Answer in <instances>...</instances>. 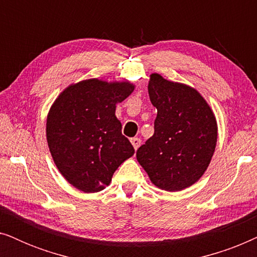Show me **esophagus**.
Segmentation results:
<instances>
[{
    "label": "esophagus",
    "instance_id": "1",
    "mask_svg": "<svg viewBox=\"0 0 257 257\" xmlns=\"http://www.w3.org/2000/svg\"><path fill=\"white\" fill-rule=\"evenodd\" d=\"M131 143L133 147H135V150L137 151L140 146V144H142V140H140V138H131Z\"/></svg>",
    "mask_w": 257,
    "mask_h": 257
}]
</instances>
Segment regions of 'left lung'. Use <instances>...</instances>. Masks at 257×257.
Wrapping results in <instances>:
<instances>
[{"label":"left lung","mask_w":257,"mask_h":257,"mask_svg":"<svg viewBox=\"0 0 257 257\" xmlns=\"http://www.w3.org/2000/svg\"><path fill=\"white\" fill-rule=\"evenodd\" d=\"M149 94L158 111L154 135L139 147L137 159L158 187L181 191L208 167L217 139L215 117L198 91L158 73L151 76Z\"/></svg>","instance_id":"1"}]
</instances>
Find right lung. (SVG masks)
<instances>
[{"mask_svg": "<svg viewBox=\"0 0 257 257\" xmlns=\"http://www.w3.org/2000/svg\"><path fill=\"white\" fill-rule=\"evenodd\" d=\"M133 89L130 83L83 80L63 91L52 105L49 150L63 177L80 191L104 189L120 164L135 154L114 114L115 104Z\"/></svg>", "mask_w": 257, "mask_h": 257, "instance_id": "obj_1", "label": "right lung"}]
</instances>
